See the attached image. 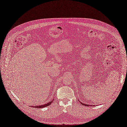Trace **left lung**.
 <instances>
[{
	"mask_svg": "<svg viewBox=\"0 0 127 127\" xmlns=\"http://www.w3.org/2000/svg\"><path fill=\"white\" fill-rule=\"evenodd\" d=\"M80 102V101H79ZM80 104H81L82 105H85V106H92L91 105H87V104H84V103H81V102H80ZM93 106V105H92ZM93 106H95L94 105H93Z\"/></svg>",
	"mask_w": 127,
	"mask_h": 127,
	"instance_id": "8db88e82",
	"label": "left lung"
}]
</instances>
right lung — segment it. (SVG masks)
<instances>
[{
	"label": "right lung",
	"mask_w": 127,
	"mask_h": 127,
	"mask_svg": "<svg viewBox=\"0 0 127 127\" xmlns=\"http://www.w3.org/2000/svg\"><path fill=\"white\" fill-rule=\"evenodd\" d=\"M54 100V99H53ZM53 101L50 102H48V103L46 104H44V105H38V106H32V107H35V108H43V107H47L48 106H49L52 103Z\"/></svg>",
	"instance_id": "add662e5"
}]
</instances>
